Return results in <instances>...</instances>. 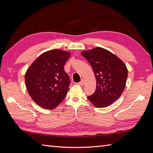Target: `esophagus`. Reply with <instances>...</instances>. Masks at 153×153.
Segmentation results:
<instances>
[{"label": "esophagus", "instance_id": "esophagus-1", "mask_svg": "<svg viewBox=\"0 0 153 153\" xmlns=\"http://www.w3.org/2000/svg\"><path fill=\"white\" fill-rule=\"evenodd\" d=\"M84 80H82L80 82H78V85H80V86H82L83 85H84Z\"/></svg>", "mask_w": 153, "mask_h": 153}]
</instances>
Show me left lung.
<instances>
[{
	"mask_svg": "<svg viewBox=\"0 0 153 153\" xmlns=\"http://www.w3.org/2000/svg\"><path fill=\"white\" fill-rule=\"evenodd\" d=\"M81 53L90 63L96 79L94 93L87 98L97 108L106 107L121 96L127 80V68L116 55L102 48Z\"/></svg>",
	"mask_w": 153,
	"mask_h": 153,
	"instance_id": "8db88e82",
	"label": "left lung"
}]
</instances>
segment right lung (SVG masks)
<instances>
[{
  "label": "right lung",
  "mask_w": 153,
  "mask_h": 153,
  "mask_svg": "<svg viewBox=\"0 0 153 153\" xmlns=\"http://www.w3.org/2000/svg\"><path fill=\"white\" fill-rule=\"evenodd\" d=\"M70 53L61 50L46 52L27 69L25 85L34 102L45 109L57 106L65 98L70 79L64 69Z\"/></svg>",
  "instance_id": "1"
}]
</instances>
